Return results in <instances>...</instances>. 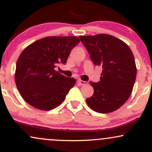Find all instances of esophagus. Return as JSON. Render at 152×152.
<instances>
[{
  "label": "esophagus",
  "mask_w": 152,
  "mask_h": 152,
  "mask_svg": "<svg viewBox=\"0 0 152 152\" xmlns=\"http://www.w3.org/2000/svg\"><path fill=\"white\" fill-rule=\"evenodd\" d=\"M78 83H79L81 86H84V85H86L87 83H88V82L82 81V80H79V81H78Z\"/></svg>",
  "instance_id": "esophagus-1"
}]
</instances>
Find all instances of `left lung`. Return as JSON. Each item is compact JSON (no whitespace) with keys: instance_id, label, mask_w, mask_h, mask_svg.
I'll return each mask as SVG.
<instances>
[{"instance_id":"8db88e82","label":"left lung","mask_w":152,"mask_h":152,"mask_svg":"<svg viewBox=\"0 0 152 152\" xmlns=\"http://www.w3.org/2000/svg\"><path fill=\"white\" fill-rule=\"evenodd\" d=\"M96 66H102L101 81H90L94 93L86 99L96 112L106 114L119 109L129 99L137 76V66L126 43L109 34L80 36Z\"/></svg>"}]
</instances>
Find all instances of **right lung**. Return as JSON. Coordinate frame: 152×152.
<instances>
[{
  "label": "right lung",
  "instance_id": "add662e5",
  "mask_svg": "<svg viewBox=\"0 0 152 152\" xmlns=\"http://www.w3.org/2000/svg\"><path fill=\"white\" fill-rule=\"evenodd\" d=\"M80 42L76 36H48L21 52L16 62L15 81L22 98L36 109L49 111L60 105L76 80L56 71L66 64L71 50Z\"/></svg>",
  "mask_w": 152,
  "mask_h": 152
}]
</instances>
